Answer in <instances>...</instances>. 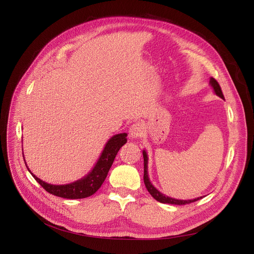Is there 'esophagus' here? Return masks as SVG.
Returning <instances> with one entry per match:
<instances>
[{"instance_id":"34e87169","label":"esophagus","mask_w":254,"mask_h":254,"mask_svg":"<svg viewBox=\"0 0 254 254\" xmlns=\"http://www.w3.org/2000/svg\"><path fill=\"white\" fill-rule=\"evenodd\" d=\"M144 132H145L144 126L139 122L134 123V124H132L129 129V134L131 139H140V137L144 135Z\"/></svg>"}]
</instances>
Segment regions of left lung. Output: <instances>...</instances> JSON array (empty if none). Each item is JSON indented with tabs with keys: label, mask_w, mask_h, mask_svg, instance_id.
Returning a JSON list of instances; mask_svg holds the SVG:
<instances>
[{
	"label": "left lung",
	"mask_w": 254,
	"mask_h": 254,
	"mask_svg": "<svg viewBox=\"0 0 254 254\" xmlns=\"http://www.w3.org/2000/svg\"><path fill=\"white\" fill-rule=\"evenodd\" d=\"M210 84L213 87L215 94L217 96L221 97V98H225L224 94H222V91L221 88L219 86V83L217 82L216 79H214L213 77L210 79ZM143 158H144V183H145V187L147 189V190L149 191V194L158 200L159 202H162V203H170V204H177V205H181V204H188V203H191V202H195L199 199H201L202 197H198L195 199H191V200H179V199H175V198H171L168 196H165L164 194L160 193V191L152 186L149 181L148 178V173H147V163H148V157H147V153H146L145 150H143Z\"/></svg>",
	"instance_id": "1"
}]
</instances>
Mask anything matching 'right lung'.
Segmentation results:
<instances>
[{"instance_id": "1", "label": "right lung", "mask_w": 254, "mask_h": 254, "mask_svg": "<svg viewBox=\"0 0 254 254\" xmlns=\"http://www.w3.org/2000/svg\"><path fill=\"white\" fill-rule=\"evenodd\" d=\"M126 136L127 133H120L117 135H113L111 139L107 142L102 155L99 157L95 166L93 167V170H92L86 177H83L82 179L75 181L73 183L64 184V186H54V184H49L42 181L33 173H30L28 168L27 170L33 175L36 181L52 195L66 199H80L89 197L91 195H93L95 191L102 187V184L105 181L107 175H108V172L115 159V156L118 155V152L122 146L126 144L127 142Z\"/></svg>"}]
</instances>
